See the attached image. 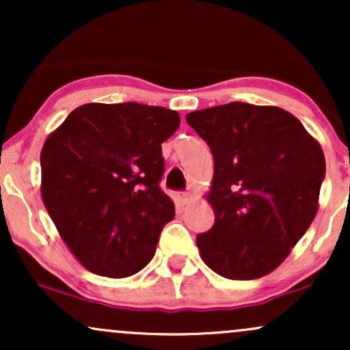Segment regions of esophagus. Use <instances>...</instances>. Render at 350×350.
Returning <instances> with one entry per match:
<instances>
[{"instance_id": "esophagus-1", "label": "esophagus", "mask_w": 350, "mask_h": 350, "mask_svg": "<svg viewBox=\"0 0 350 350\" xmlns=\"http://www.w3.org/2000/svg\"><path fill=\"white\" fill-rule=\"evenodd\" d=\"M176 199H178V202L180 206H184V204H187L189 200L192 199V194L187 191H178V194H176Z\"/></svg>"}]
</instances>
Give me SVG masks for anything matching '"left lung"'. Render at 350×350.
I'll return each mask as SVG.
<instances>
[{
    "label": "left lung",
    "instance_id": "1",
    "mask_svg": "<svg viewBox=\"0 0 350 350\" xmlns=\"http://www.w3.org/2000/svg\"><path fill=\"white\" fill-rule=\"evenodd\" d=\"M211 148L215 222L196 239L217 275L255 280L290 255L317 212L326 161L290 111L232 102L186 115Z\"/></svg>",
    "mask_w": 350,
    "mask_h": 350
}]
</instances>
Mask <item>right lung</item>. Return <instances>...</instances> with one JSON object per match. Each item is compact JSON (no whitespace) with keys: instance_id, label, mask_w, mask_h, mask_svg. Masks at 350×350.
<instances>
[{"instance_id":"add662e5","label":"right lung","mask_w":350,"mask_h":350,"mask_svg":"<svg viewBox=\"0 0 350 350\" xmlns=\"http://www.w3.org/2000/svg\"><path fill=\"white\" fill-rule=\"evenodd\" d=\"M164 107L87 103L44 143L42 200L75 258L88 271L126 278L154 256L174 204L159 186L161 143L178 130Z\"/></svg>"}]
</instances>
